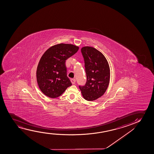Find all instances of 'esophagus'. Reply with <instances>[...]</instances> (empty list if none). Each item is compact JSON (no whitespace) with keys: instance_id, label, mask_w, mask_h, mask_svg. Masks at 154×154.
I'll return each instance as SVG.
<instances>
[{"instance_id":"34e87169","label":"esophagus","mask_w":154,"mask_h":154,"mask_svg":"<svg viewBox=\"0 0 154 154\" xmlns=\"http://www.w3.org/2000/svg\"><path fill=\"white\" fill-rule=\"evenodd\" d=\"M70 81H71V82H72V84H75V83L76 82V80L75 79H70Z\"/></svg>"}]
</instances>
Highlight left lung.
Returning <instances> with one entry per match:
<instances>
[{
	"label": "left lung",
	"mask_w": 154,
	"mask_h": 154,
	"mask_svg": "<svg viewBox=\"0 0 154 154\" xmlns=\"http://www.w3.org/2000/svg\"><path fill=\"white\" fill-rule=\"evenodd\" d=\"M84 58L87 81L84 86H79L82 97L93 101L101 97L107 89L110 81V68L105 56L93 47L81 49Z\"/></svg>",
	"instance_id": "obj_1"
}]
</instances>
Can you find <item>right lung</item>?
Wrapping results in <instances>:
<instances>
[{
    "label": "right lung",
    "mask_w": 154,
    "mask_h": 154,
    "mask_svg": "<svg viewBox=\"0 0 154 154\" xmlns=\"http://www.w3.org/2000/svg\"><path fill=\"white\" fill-rule=\"evenodd\" d=\"M78 49L76 45L60 43L51 47L42 55L37 68L36 78L40 91L47 97H59L72 85L67 75L66 61Z\"/></svg>",
    "instance_id": "right-lung-1"
}]
</instances>
